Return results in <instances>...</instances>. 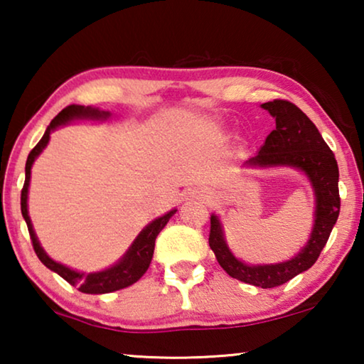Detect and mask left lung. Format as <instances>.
<instances>
[{"label": "left lung", "instance_id": "8db88e82", "mask_svg": "<svg viewBox=\"0 0 364 364\" xmlns=\"http://www.w3.org/2000/svg\"><path fill=\"white\" fill-rule=\"evenodd\" d=\"M262 107L275 117L277 127L268 134L260 152L248 159L245 166H291L306 173L316 193V213L311 237L306 247L291 260L277 265H247L237 260L228 250L220 222L212 215L208 245L215 253L220 267L232 278L255 287L275 288L291 280L298 273L308 270L326 245L333 225L340 215V172L335 154L301 109L285 99H273L262 104Z\"/></svg>", "mask_w": 364, "mask_h": 364}]
</instances>
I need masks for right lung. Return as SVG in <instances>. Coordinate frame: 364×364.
<instances>
[{
  "label": "right lung",
  "instance_id": "right-lung-1",
  "mask_svg": "<svg viewBox=\"0 0 364 364\" xmlns=\"http://www.w3.org/2000/svg\"><path fill=\"white\" fill-rule=\"evenodd\" d=\"M107 116H109V112H101V111H97V109H92V107L74 106V104L73 106H68L66 109H63V111L53 119L51 124H49L46 132H44V136L41 137V141H39L36 146H34L33 151L29 152L28 161H26V178H24V186L21 191V213H23L24 220H26L29 237H31L33 248H34V252H36L38 258L49 268V270L56 272L58 275L63 277L68 283L77 287L79 291L89 293V295H101V293H111L116 290H122V288L136 283L139 278H141L144 273L147 272L149 265H151L152 255H154V247H156V238L159 235V232L166 227L168 218L176 213V210H171L164 217H159L152 223H149V225L144 228L141 233H139V237L134 240L131 248H129V252L122 257V260L116 263L114 267L107 268V270H102L97 273H87V275L86 273H77V272L71 270V268L61 265V263L51 260V258L44 253L41 245H39L36 235H34L31 220H29V215H28V187H29V178H31V166H33L34 159H36L39 154H41L43 149L46 147V144L49 142V134H51V131H54L58 126H61V124H66L77 117H96L97 119V117H107Z\"/></svg>",
  "mask_w": 364,
  "mask_h": 364
}]
</instances>
